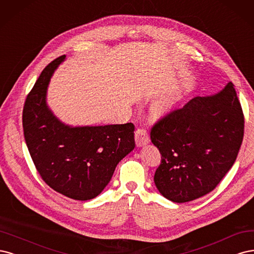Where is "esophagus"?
<instances>
[{"label": "esophagus", "mask_w": 254, "mask_h": 254, "mask_svg": "<svg viewBox=\"0 0 254 254\" xmlns=\"http://www.w3.org/2000/svg\"><path fill=\"white\" fill-rule=\"evenodd\" d=\"M135 141L137 146H142L150 142V138L144 128H137L135 132Z\"/></svg>", "instance_id": "esophagus-1"}]
</instances>
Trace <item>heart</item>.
<instances>
[{
    "label": "heart",
    "instance_id": "1",
    "mask_svg": "<svg viewBox=\"0 0 254 254\" xmlns=\"http://www.w3.org/2000/svg\"><path fill=\"white\" fill-rule=\"evenodd\" d=\"M177 99L178 95L175 93L163 96L156 102V104H155V111H156L158 115H166V114L173 110L177 102Z\"/></svg>",
    "mask_w": 254,
    "mask_h": 254
}]
</instances>
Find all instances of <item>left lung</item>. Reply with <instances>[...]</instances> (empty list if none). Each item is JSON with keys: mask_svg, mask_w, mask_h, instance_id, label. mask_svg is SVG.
<instances>
[{"mask_svg": "<svg viewBox=\"0 0 254 254\" xmlns=\"http://www.w3.org/2000/svg\"><path fill=\"white\" fill-rule=\"evenodd\" d=\"M244 114L232 82L195 97L155 124L151 140L161 154L154 183L171 201L210 193L230 170L244 137Z\"/></svg>", "mask_w": 254, "mask_h": 254, "instance_id": "left-lung-1", "label": "left lung"}]
</instances>
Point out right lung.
<instances>
[{"mask_svg":"<svg viewBox=\"0 0 254 254\" xmlns=\"http://www.w3.org/2000/svg\"><path fill=\"white\" fill-rule=\"evenodd\" d=\"M61 56L41 72L23 109V129L30 156L43 181L76 200H88L108 186L119 161L135 148L133 124L70 127L46 102L47 87Z\"/></svg>","mask_w":254,"mask_h":254,"instance_id":"right-lung-1","label":"right lung"}]
</instances>
